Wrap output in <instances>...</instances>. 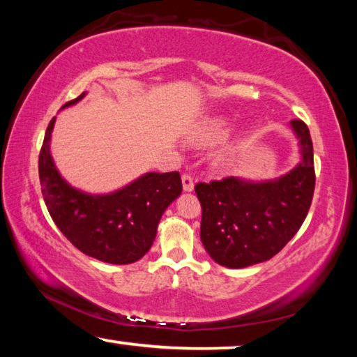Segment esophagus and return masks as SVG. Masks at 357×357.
<instances>
[{
  "instance_id": "esophagus-1",
  "label": "esophagus",
  "mask_w": 357,
  "mask_h": 357,
  "mask_svg": "<svg viewBox=\"0 0 357 357\" xmlns=\"http://www.w3.org/2000/svg\"><path fill=\"white\" fill-rule=\"evenodd\" d=\"M193 178L190 176L189 173H184L183 174V189L185 190V192H192L193 190Z\"/></svg>"
}]
</instances>
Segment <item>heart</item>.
Here are the masks:
<instances>
[{
    "label": "heart",
    "instance_id": "obj_1",
    "mask_svg": "<svg viewBox=\"0 0 357 357\" xmlns=\"http://www.w3.org/2000/svg\"><path fill=\"white\" fill-rule=\"evenodd\" d=\"M231 123L225 118H213L198 126V128L192 132L190 140L193 144L197 146H214L217 143H222L223 140H227L229 132H231ZM229 153L225 151V153L220 154V160H227Z\"/></svg>",
    "mask_w": 357,
    "mask_h": 357
}]
</instances>
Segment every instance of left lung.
Wrapping results in <instances>:
<instances>
[{"label":"left lung","instance_id":"obj_1","mask_svg":"<svg viewBox=\"0 0 357 357\" xmlns=\"http://www.w3.org/2000/svg\"><path fill=\"white\" fill-rule=\"evenodd\" d=\"M289 126L301 151L291 172L257 183L228 176L195 185L203 211L202 243L220 266L241 269L268 261L305 220L315 190L313 144L305 123L293 119Z\"/></svg>","mask_w":357,"mask_h":357}]
</instances>
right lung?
Here are the masks:
<instances>
[{"mask_svg":"<svg viewBox=\"0 0 357 357\" xmlns=\"http://www.w3.org/2000/svg\"><path fill=\"white\" fill-rule=\"evenodd\" d=\"M53 126L55 118L39 154L42 197L53 222L84 255L110 264L138 261L153 245L162 214L183 192L179 173H144L123 189L99 195L75 189L59 174L50 154Z\"/></svg>","mask_w":357,"mask_h":357,"instance_id":"obj_1","label":"right lung"}]
</instances>
